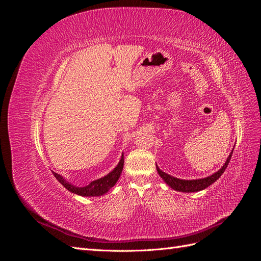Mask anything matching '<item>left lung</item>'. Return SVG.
<instances>
[{"instance_id":"left-lung-1","label":"left lung","mask_w":261,"mask_h":261,"mask_svg":"<svg viewBox=\"0 0 261 261\" xmlns=\"http://www.w3.org/2000/svg\"><path fill=\"white\" fill-rule=\"evenodd\" d=\"M234 150V149H233ZM233 151L231 152V154L228 155L226 162L224 163V165L221 168L218 172H216L215 174H212L206 178H201V179H192V180H186V179H179V178H175L173 177L167 173L162 172L159 168L156 167V171L159 173V175L164 179L165 183H167L170 187H172L173 189H175L177 192H183V193H194V192H199L202 191V189L207 188L208 186H210L212 183L215 181L223 174V172L225 171V169L227 168L228 162L231 160Z\"/></svg>"}]
</instances>
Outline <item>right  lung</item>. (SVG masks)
<instances>
[{
    "instance_id": "right-lung-1",
    "label": "right lung",
    "mask_w": 261,
    "mask_h": 261,
    "mask_svg": "<svg viewBox=\"0 0 261 261\" xmlns=\"http://www.w3.org/2000/svg\"><path fill=\"white\" fill-rule=\"evenodd\" d=\"M123 167H124V156L122 155L120 163L117 164V167L111 173H109L107 176H103L102 178L91 181L89 185H87L85 187H76L72 184L67 183V181L63 178L60 174H58V173H55V172H52V173H53V175L57 177V179L60 181V183L67 189V191L72 192L74 194H77V195H81V196L93 197V196H101V195L106 194L107 192H109L110 188H112L115 185L118 177L121 176Z\"/></svg>"
}]
</instances>
